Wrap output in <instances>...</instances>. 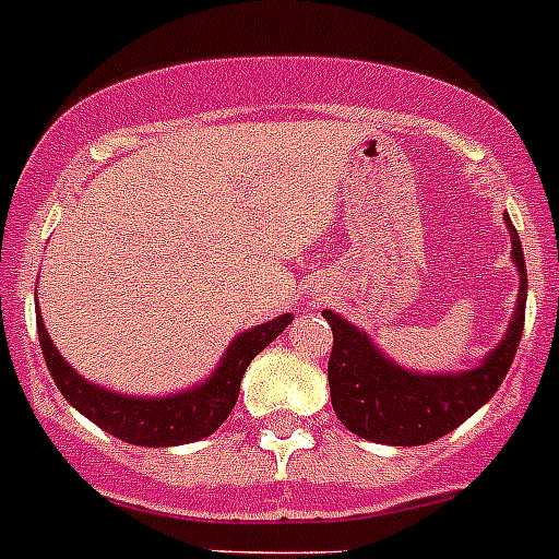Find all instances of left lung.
Segmentation results:
<instances>
[{"label": "left lung", "mask_w": 559, "mask_h": 559, "mask_svg": "<svg viewBox=\"0 0 559 559\" xmlns=\"http://www.w3.org/2000/svg\"><path fill=\"white\" fill-rule=\"evenodd\" d=\"M513 238V260L521 276L519 307L507 335L483 360L463 373H413L377 352L366 332L324 310L332 326V352L326 377L335 416L349 432L388 447H424L457 429L490 402L519 352L526 310V265L521 238L504 218Z\"/></svg>", "instance_id": "8db88e82"}]
</instances>
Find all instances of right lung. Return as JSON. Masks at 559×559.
<instances>
[{"instance_id": "right-lung-1", "label": "right lung", "mask_w": 559, "mask_h": 559, "mask_svg": "<svg viewBox=\"0 0 559 559\" xmlns=\"http://www.w3.org/2000/svg\"><path fill=\"white\" fill-rule=\"evenodd\" d=\"M294 321V316L285 313L280 319L260 324L254 330L235 337V343L224 355L222 366L207 382L191 388L177 396L163 399H138L121 396V393L105 391V388L85 382L69 362L60 357L55 343L49 341V332L44 330V319L38 313V341L40 352L55 385L66 396V402L74 404L82 416L91 418L96 427L110 432L112 438L135 443V447H179V443H193L199 438L216 432L224 418L233 413L238 402L240 377L246 366L260 355V352L274 341L285 326Z\"/></svg>"}]
</instances>
